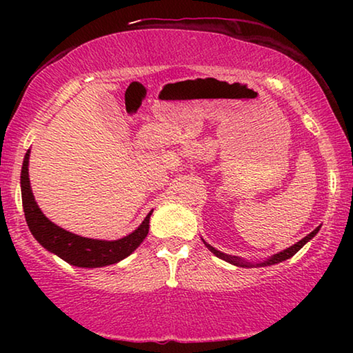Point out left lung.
<instances>
[{
	"instance_id": "1",
	"label": "left lung",
	"mask_w": 353,
	"mask_h": 353,
	"mask_svg": "<svg viewBox=\"0 0 353 353\" xmlns=\"http://www.w3.org/2000/svg\"><path fill=\"white\" fill-rule=\"evenodd\" d=\"M319 227H321V225H319ZM319 227H316V229L312 232V234H308L305 238H302L301 241H297L296 244H292L291 248L285 249V250H282V252H279V254H276V255H272L270 260H266V261H263V263H256V265H254V263L243 261V260H240V259H238V256H235V255H227V254L219 252V250H216L213 246H210V244H207V243H205V246H207L208 249H210L214 255L219 256V259L229 261V263H232V265H235V266H243V268H250V266H271V265H276V263H280V261H285V260L291 259V256L294 255L299 249H302V246H305V243H308L316 234H318Z\"/></svg>"
}]
</instances>
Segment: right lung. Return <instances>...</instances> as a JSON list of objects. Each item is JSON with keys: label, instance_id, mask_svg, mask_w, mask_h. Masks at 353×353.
I'll return each instance as SVG.
<instances>
[{"label": "right lung", "instance_id": "obj_1", "mask_svg": "<svg viewBox=\"0 0 353 353\" xmlns=\"http://www.w3.org/2000/svg\"><path fill=\"white\" fill-rule=\"evenodd\" d=\"M29 151L25 155V162L21 168V199L23 210L29 230L41 246L50 252L61 256L70 265L79 268H99L109 266L119 260L126 259L134 250L140 246L149 232V218L152 212L148 213L145 221L140 224L132 234L117 241H103L83 238L71 234L65 229L52 224L37 205L34 199L31 185H29Z\"/></svg>", "mask_w": 353, "mask_h": 353}]
</instances>
